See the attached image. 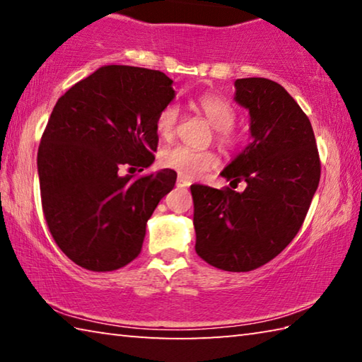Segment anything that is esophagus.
<instances>
[{
    "label": "esophagus",
    "instance_id": "esophagus-1",
    "mask_svg": "<svg viewBox=\"0 0 362 362\" xmlns=\"http://www.w3.org/2000/svg\"><path fill=\"white\" fill-rule=\"evenodd\" d=\"M189 185H192V182L185 179V177H179V179H177V187L179 188H188Z\"/></svg>",
    "mask_w": 362,
    "mask_h": 362
}]
</instances>
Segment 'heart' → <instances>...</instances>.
<instances>
[{
  "mask_svg": "<svg viewBox=\"0 0 362 362\" xmlns=\"http://www.w3.org/2000/svg\"><path fill=\"white\" fill-rule=\"evenodd\" d=\"M196 108L204 116L207 122L214 127V137L220 148L225 151L235 150L240 145V134L235 131L236 108L231 103L217 94H203L194 102ZM180 119V110L175 103H169L158 113L156 132L163 140H173L177 134V126ZM161 163L166 168L177 173L198 179L207 170L214 169L218 164V158L211 150H193L188 146H173L163 151Z\"/></svg>",
  "mask_w": 362,
  "mask_h": 362,
  "instance_id": "1",
  "label": "heart"
}]
</instances>
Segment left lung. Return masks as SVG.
I'll use <instances>...</instances> for the list:
<instances>
[{
    "instance_id": "left-lung-1",
    "label": "left lung",
    "mask_w": 362,
    "mask_h": 362,
    "mask_svg": "<svg viewBox=\"0 0 362 362\" xmlns=\"http://www.w3.org/2000/svg\"><path fill=\"white\" fill-rule=\"evenodd\" d=\"M235 100L250 115L252 142L222 175L243 194L192 185L196 254L225 272H252L283 252L302 226L321 177L313 127L283 86L236 79Z\"/></svg>"
}]
</instances>
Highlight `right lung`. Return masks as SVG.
I'll use <instances>...</instances> for the list:
<instances>
[{
  "instance_id": "obj_1",
  "label": "right lung",
  "mask_w": 362,
  "mask_h": 362,
  "mask_svg": "<svg viewBox=\"0 0 362 362\" xmlns=\"http://www.w3.org/2000/svg\"><path fill=\"white\" fill-rule=\"evenodd\" d=\"M173 99L163 71L107 65L54 107L38 148L41 206L54 241L81 268L113 272L142 250L146 222L177 174L135 170L155 161L156 118Z\"/></svg>"
}]
</instances>
